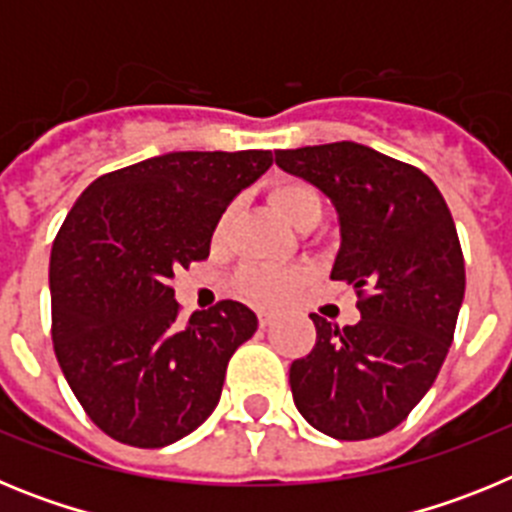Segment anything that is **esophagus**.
<instances>
[{"instance_id": "esophagus-1", "label": "esophagus", "mask_w": 512, "mask_h": 512, "mask_svg": "<svg viewBox=\"0 0 512 512\" xmlns=\"http://www.w3.org/2000/svg\"><path fill=\"white\" fill-rule=\"evenodd\" d=\"M271 318H274V312H271V310H259V325H261V328H266V325L271 323Z\"/></svg>"}]
</instances>
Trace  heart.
I'll return each mask as SVG.
<instances>
[{"label":"heart","mask_w":512,"mask_h":512,"mask_svg":"<svg viewBox=\"0 0 512 512\" xmlns=\"http://www.w3.org/2000/svg\"><path fill=\"white\" fill-rule=\"evenodd\" d=\"M271 205L277 207L279 215L287 220L289 225L302 228L310 220H320L323 215V200L320 194L305 182H282L271 189ZM230 220H233V207L217 217L212 238L223 241L228 235ZM310 279V269L307 266H248L241 274V289L251 300L256 302H282L287 300L292 292L302 287Z\"/></svg>","instance_id":"obj_1"}]
</instances>
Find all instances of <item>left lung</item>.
I'll list each match as a JSON object with an SVG mask.
<instances>
[{
  "label": "left lung",
  "mask_w": 512,
  "mask_h": 512,
  "mask_svg": "<svg viewBox=\"0 0 512 512\" xmlns=\"http://www.w3.org/2000/svg\"><path fill=\"white\" fill-rule=\"evenodd\" d=\"M277 166L333 202L341 248L330 279L359 295L361 320L318 330L289 366L302 418L338 441L382 436L436 382L464 300V256L454 217L420 169L361 143L277 151Z\"/></svg>",
  "instance_id": "1"
}]
</instances>
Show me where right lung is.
<instances>
[{
	"label": "right lung",
	"instance_id": "1",
	"mask_svg": "<svg viewBox=\"0 0 512 512\" xmlns=\"http://www.w3.org/2000/svg\"><path fill=\"white\" fill-rule=\"evenodd\" d=\"M271 151H176L89 184L51 251L53 348L71 392L110 438L161 449L200 428L235 348L256 333L243 302L179 320L171 279L210 256L217 217Z\"/></svg>",
	"mask_w": 512,
	"mask_h": 512
}]
</instances>
